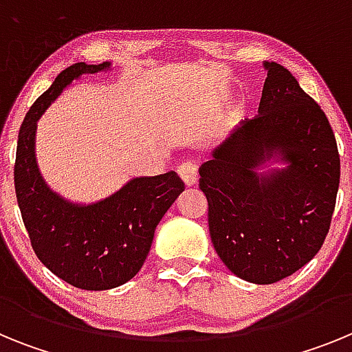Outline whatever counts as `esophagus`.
Here are the masks:
<instances>
[{"instance_id":"obj_1","label":"esophagus","mask_w":352,"mask_h":352,"mask_svg":"<svg viewBox=\"0 0 352 352\" xmlns=\"http://www.w3.org/2000/svg\"><path fill=\"white\" fill-rule=\"evenodd\" d=\"M178 174L186 186L195 185L197 183V164L195 162H183L178 167Z\"/></svg>"}]
</instances>
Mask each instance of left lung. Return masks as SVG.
Here are the masks:
<instances>
[{"label":"left lung","instance_id":"8db88e82","mask_svg":"<svg viewBox=\"0 0 352 352\" xmlns=\"http://www.w3.org/2000/svg\"><path fill=\"white\" fill-rule=\"evenodd\" d=\"M264 67L259 114L199 169L214 250L252 284H275L321 250L340 183V155L322 109L287 68ZM275 153L289 166L257 175Z\"/></svg>","mask_w":352,"mask_h":352}]
</instances>
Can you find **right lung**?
<instances>
[{
  "mask_svg": "<svg viewBox=\"0 0 352 352\" xmlns=\"http://www.w3.org/2000/svg\"><path fill=\"white\" fill-rule=\"evenodd\" d=\"M111 63H74L31 105L19 130L14 166L15 195L31 247L45 268L86 291L125 284L142 268L155 227L185 190L176 173L133 178L100 203L72 204L45 185L36 167V121L74 79Z\"/></svg>",
  "mask_w": 352,
  "mask_h": 352,
  "instance_id": "1",
  "label": "right lung"
}]
</instances>
